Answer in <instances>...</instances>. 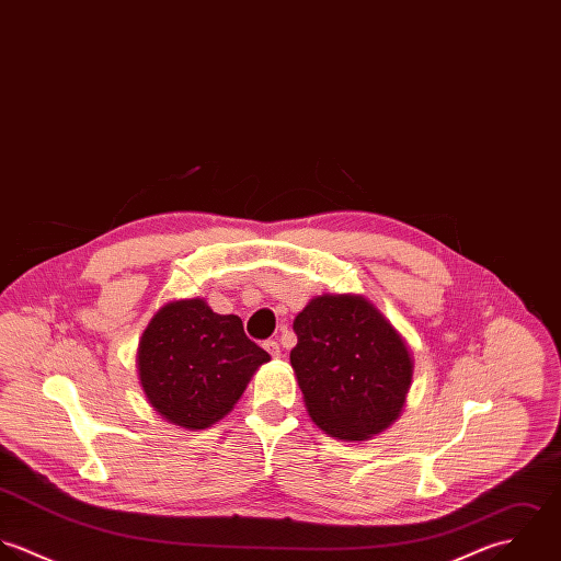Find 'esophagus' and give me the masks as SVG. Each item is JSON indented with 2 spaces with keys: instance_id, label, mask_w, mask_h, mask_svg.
I'll return each mask as SVG.
<instances>
[{
  "instance_id": "esophagus-1",
  "label": "esophagus",
  "mask_w": 561,
  "mask_h": 561,
  "mask_svg": "<svg viewBox=\"0 0 561 561\" xmlns=\"http://www.w3.org/2000/svg\"><path fill=\"white\" fill-rule=\"evenodd\" d=\"M263 346H265V351H267L274 359H278V357H280V346H278V342H276V340H267Z\"/></svg>"
}]
</instances>
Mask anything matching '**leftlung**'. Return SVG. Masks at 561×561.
Returning <instances> with one entry per match:
<instances>
[{
    "label": "left lung",
    "instance_id": "1",
    "mask_svg": "<svg viewBox=\"0 0 561 561\" xmlns=\"http://www.w3.org/2000/svg\"><path fill=\"white\" fill-rule=\"evenodd\" d=\"M291 366L311 420L340 439H368L400 413L411 385L402 337L362 296H318L294 320Z\"/></svg>",
    "mask_w": 561,
    "mask_h": 561
}]
</instances>
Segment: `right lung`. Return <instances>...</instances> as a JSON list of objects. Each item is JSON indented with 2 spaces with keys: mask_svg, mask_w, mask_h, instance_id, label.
<instances>
[{
  "mask_svg": "<svg viewBox=\"0 0 561 561\" xmlns=\"http://www.w3.org/2000/svg\"><path fill=\"white\" fill-rule=\"evenodd\" d=\"M270 355L195 298L165 305L139 344V376L150 404L172 424L206 428L221 420Z\"/></svg>",
  "mask_w": 561,
  "mask_h": 561,
  "instance_id": "add662e5",
  "label": "right lung"
}]
</instances>
